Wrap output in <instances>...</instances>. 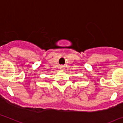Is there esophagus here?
Here are the masks:
<instances>
[{
  "label": "esophagus",
  "instance_id": "34e87169",
  "mask_svg": "<svg viewBox=\"0 0 123 123\" xmlns=\"http://www.w3.org/2000/svg\"><path fill=\"white\" fill-rule=\"evenodd\" d=\"M60 68H61V69H63V68H63V66H61Z\"/></svg>",
  "mask_w": 123,
  "mask_h": 123
}]
</instances>
